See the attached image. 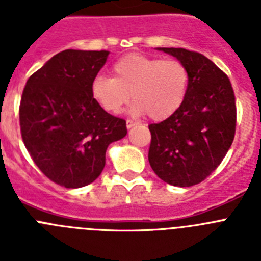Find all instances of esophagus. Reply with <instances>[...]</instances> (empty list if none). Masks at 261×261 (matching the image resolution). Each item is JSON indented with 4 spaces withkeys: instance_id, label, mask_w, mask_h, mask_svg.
Wrapping results in <instances>:
<instances>
[{
    "instance_id": "1",
    "label": "esophagus",
    "mask_w": 261,
    "mask_h": 261,
    "mask_svg": "<svg viewBox=\"0 0 261 261\" xmlns=\"http://www.w3.org/2000/svg\"><path fill=\"white\" fill-rule=\"evenodd\" d=\"M135 125H136L135 121H132V120H126V128L130 129L132 126H135Z\"/></svg>"
}]
</instances>
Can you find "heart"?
I'll return each mask as SVG.
<instances>
[{
	"mask_svg": "<svg viewBox=\"0 0 261 261\" xmlns=\"http://www.w3.org/2000/svg\"><path fill=\"white\" fill-rule=\"evenodd\" d=\"M112 73L91 82L94 100L110 114H119L132 98V115L161 121L179 110L188 87V70L174 59L130 53L115 62Z\"/></svg>",
	"mask_w": 261,
	"mask_h": 261,
	"instance_id": "obj_1",
	"label": "heart"
}]
</instances>
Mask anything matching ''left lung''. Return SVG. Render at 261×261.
I'll return each mask as SVG.
<instances>
[{
  "label": "left lung",
  "instance_id": "8db88e82",
  "mask_svg": "<svg viewBox=\"0 0 261 261\" xmlns=\"http://www.w3.org/2000/svg\"><path fill=\"white\" fill-rule=\"evenodd\" d=\"M188 70L179 110L150 124L149 162L163 181L176 187L201 183L229 151L237 126L235 95L229 77L204 55L184 48H158Z\"/></svg>",
  "mask_w": 261,
  "mask_h": 261
}]
</instances>
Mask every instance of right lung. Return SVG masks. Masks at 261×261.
<instances>
[{
    "instance_id": "1",
    "label": "right lung",
    "mask_w": 261,
    "mask_h": 261,
    "mask_svg": "<svg viewBox=\"0 0 261 261\" xmlns=\"http://www.w3.org/2000/svg\"><path fill=\"white\" fill-rule=\"evenodd\" d=\"M108 50L65 49L27 80L19 106L22 140L45 176L65 188L93 183L106 150L126 135L124 119L106 112L91 95V82Z\"/></svg>"
}]
</instances>
